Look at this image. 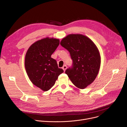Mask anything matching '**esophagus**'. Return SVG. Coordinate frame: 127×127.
Returning <instances> with one entry per match:
<instances>
[{
	"instance_id": "esophagus-1",
	"label": "esophagus",
	"mask_w": 127,
	"mask_h": 127,
	"mask_svg": "<svg viewBox=\"0 0 127 127\" xmlns=\"http://www.w3.org/2000/svg\"><path fill=\"white\" fill-rule=\"evenodd\" d=\"M62 69H63V70L65 71L66 70V69H67V66L66 65H64L63 67H62Z\"/></svg>"
}]
</instances>
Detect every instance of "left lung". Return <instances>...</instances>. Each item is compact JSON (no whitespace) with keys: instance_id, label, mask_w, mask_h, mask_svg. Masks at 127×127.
Here are the masks:
<instances>
[{"instance_id":"left-lung-1","label":"left lung","mask_w":127,"mask_h":127,"mask_svg":"<svg viewBox=\"0 0 127 127\" xmlns=\"http://www.w3.org/2000/svg\"><path fill=\"white\" fill-rule=\"evenodd\" d=\"M60 44L69 52L72 60L71 67L65 73L76 87L86 88L94 82L100 66V55L96 45L82 34L68 35Z\"/></svg>"}]
</instances>
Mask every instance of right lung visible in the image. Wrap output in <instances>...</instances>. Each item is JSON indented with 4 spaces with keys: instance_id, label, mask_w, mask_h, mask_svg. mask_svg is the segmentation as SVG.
Here are the masks:
<instances>
[{
    "instance_id": "obj_1",
    "label": "right lung",
    "mask_w": 127,
    "mask_h": 127,
    "mask_svg": "<svg viewBox=\"0 0 127 127\" xmlns=\"http://www.w3.org/2000/svg\"><path fill=\"white\" fill-rule=\"evenodd\" d=\"M58 39L46 38L32 44L25 56V66L31 82L44 91L49 90L64 72L51 55L59 45Z\"/></svg>"
}]
</instances>
